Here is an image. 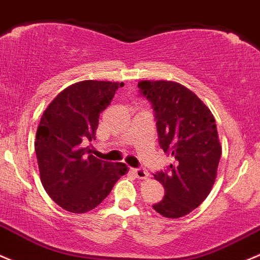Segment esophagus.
Instances as JSON below:
<instances>
[{
    "label": "esophagus",
    "instance_id": "esophagus-1",
    "mask_svg": "<svg viewBox=\"0 0 260 260\" xmlns=\"http://www.w3.org/2000/svg\"><path fill=\"white\" fill-rule=\"evenodd\" d=\"M132 172L138 179H147L149 177V173L144 168H133Z\"/></svg>",
    "mask_w": 260,
    "mask_h": 260
}]
</instances>
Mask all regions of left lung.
Here are the masks:
<instances>
[{"instance_id": "left-lung-1", "label": "left lung", "mask_w": 260, "mask_h": 260, "mask_svg": "<svg viewBox=\"0 0 260 260\" xmlns=\"http://www.w3.org/2000/svg\"><path fill=\"white\" fill-rule=\"evenodd\" d=\"M139 94L151 103L158 142L173 163L154 178L165 187V198L153 209L166 218H180L201 206L214 184L222 147L209 108L182 84L142 81Z\"/></svg>"}]
</instances>
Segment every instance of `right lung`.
Masks as SVG:
<instances>
[{"label": "right lung", "instance_id": "add662e5", "mask_svg": "<svg viewBox=\"0 0 260 260\" xmlns=\"http://www.w3.org/2000/svg\"><path fill=\"white\" fill-rule=\"evenodd\" d=\"M123 83L82 81L50 103L37 128L36 151L41 182L54 203L71 213L94 209L127 173L124 163L86 155L82 143L95 139L98 118Z\"/></svg>", "mask_w": 260, "mask_h": 260}]
</instances>
